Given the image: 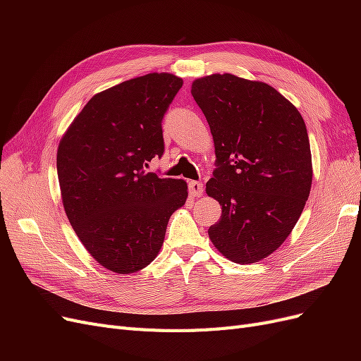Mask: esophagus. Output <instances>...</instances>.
Segmentation results:
<instances>
[{
  "mask_svg": "<svg viewBox=\"0 0 361 361\" xmlns=\"http://www.w3.org/2000/svg\"><path fill=\"white\" fill-rule=\"evenodd\" d=\"M203 183L202 182H197V180H192L190 182V194L192 195V197H200V195L203 194Z\"/></svg>",
  "mask_w": 361,
  "mask_h": 361,
  "instance_id": "esophagus-1",
  "label": "esophagus"
}]
</instances>
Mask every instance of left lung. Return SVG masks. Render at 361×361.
Masks as SVG:
<instances>
[{"mask_svg": "<svg viewBox=\"0 0 361 361\" xmlns=\"http://www.w3.org/2000/svg\"><path fill=\"white\" fill-rule=\"evenodd\" d=\"M215 146L206 192L221 204L209 227L216 250L235 264H255L285 243L312 187L304 120L271 85L214 73L192 82Z\"/></svg>", "mask_w": 361, "mask_h": 361, "instance_id": "obj_1", "label": "left lung"}]
</instances>
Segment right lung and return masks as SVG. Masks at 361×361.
I'll return each instance as SVG.
<instances>
[{
    "instance_id": "right-lung-1",
    "label": "right lung",
    "mask_w": 361,
    "mask_h": 361,
    "mask_svg": "<svg viewBox=\"0 0 361 361\" xmlns=\"http://www.w3.org/2000/svg\"><path fill=\"white\" fill-rule=\"evenodd\" d=\"M183 81L147 73L94 94L57 152L63 206L85 250L104 268L130 274L159 253L187 182L147 171L164 154L162 118Z\"/></svg>"
}]
</instances>
